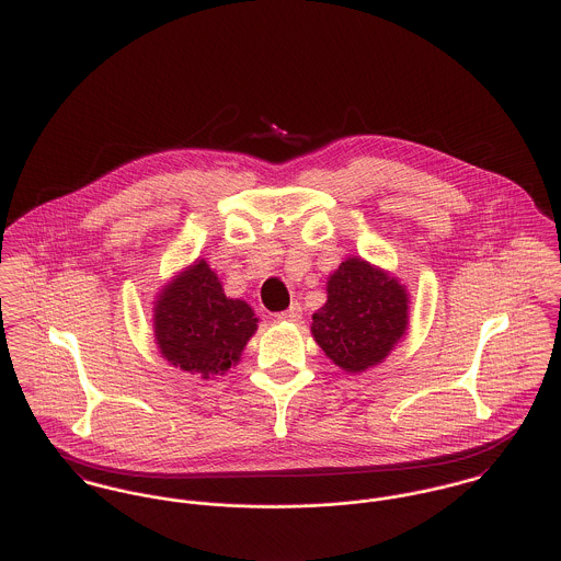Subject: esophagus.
Listing matches in <instances>:
<instances>
[{
    "label": "esophagus",
    "mask_w": 561,
    "mask_h": 561,
    "mask_svg": "<svg viewBox=\"0 0 561 561\" xmlns=\"http://www.w3.org/2000/svg\"><path fill=\"white\" fill-rule=\"evenodd\" d=\"M301 306L299 304H293L286 312H279L277 314V321H288V323H297L301 319Z\"/></svg>",
    "instance_id": "34e87169"
}]
</instances>
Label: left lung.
I'll return each instance as SVG.
<instances>
[{
    "label": "left lung",
    "mask_w": 561,
    "mask_h": 561,
    "mask_svg": "<svg viewBox=\"0 0 561 561\" xmlns=\"http://www.w3.org/2000/svg\"><path fill=\"white\" fill-rule=\"evenodd\" d=\"M408 328V288L359 255L346 257L328 277V301L312 314V337L346 373L381 364Z\"/></svg>",
    "instance_id": "1"
}]
</instances>
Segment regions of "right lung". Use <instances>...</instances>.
<instances>
[{"label": "right lung", "mask_w": 561, "mask_h": 561, "mask_svg": "<svg viewBox=\"0 0 561 561\" xmlns=\"http://www.w3.org/2000/svg\"><path fill=\"white\" fill-rule=\"evenodd\" d=\"M257 330L242 299H229L206 260H195L164 284L153 301V337L160 355L180 370L210 379L238 364Z\"/></svg>", "instance_id": "1"}]
</instances>
